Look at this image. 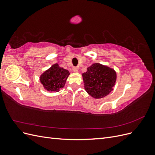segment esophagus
Wrapping results in <instances>:
<instances>
[{
    "instance_id": "34e87169",
    "label": "esophagus",
    "mask_w": 155,
    "mask_h": 155,
    "mask_svg": "<svg viewBox=\"0 0 155 155\" xmlns=\"http://www.w3.org/2000/svg\"><path fill=\"white\" fill-rule=\"evenodd\" d=\"M72 70L74 72H77L78 71V67H74L72 68Z\"/></svg>"
}]
</instances>
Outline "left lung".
I'll list each match as a JSON object with an SVG mask.
<instances>
[{
	"instance_id": "8db88e82",
	"label": "left lung",
	"mask_w": 155,
	"mask_h": 155,
	"mask_svg": "<svg viewBox=\"0 0 155 155\" xmlns=\"http://www.w3.org/2000/svg\"><path fill=\"white\" fill-rule=\"evenodd\" d=\"M82 76L85 91L97 99L109 94L116 80L114 70L100 63L92 64Z\"/></svg>"
}]
</instances>
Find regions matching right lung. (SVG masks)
<instances>
[{"instance_id": "add662e5", "label": "right lung", "mask_w": 155, "mask_h": 155, "mask_svg": "<svg viewBox=\"0 0 155 155\" xmlns=\"http://www.w3.org/2000/svg\"><path fill=\"white\" fill-rule=\"evenodd\" d=\"M69 75L67 70L54 64L41 75L40 81L47 91L58 92L59 88L64 87Z\"/></svg>"}]
</instances>
